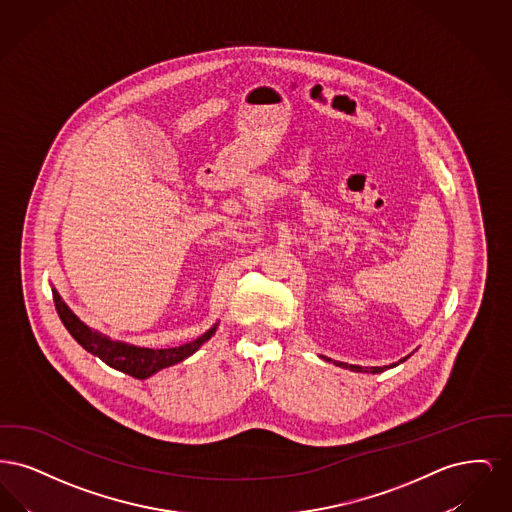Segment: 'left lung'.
<instances>
[{"label": "left lung", "instance_id": "1", "mask_svg": "<svg viewBox=\"0 0 512 512\" xmlns=\"http://www.w3.org/2000/svg\"><path fill=\"white\" fill-rule=\"evenodd\" d=\"M326 361H330V359H326ZM403 361H407V357L403 359ZM401 361V363H403ZM334 365L341 366V368H349V370H353V372H370V374H378V372H384V370H388L391 366H357V365H347V363H338V361H334Z\"/></svg>", "mask_w": 512, "mask_h": 512}]
</instances>
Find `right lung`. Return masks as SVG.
Listing matches in <instances>:
<instances>
[{
    "mask_svg": "<svg viewBox=\"0 0 512 512\" xmlns=\"http://www.w3.org/2000/svg\"><path fill=\"white\" fill-rule=\"evenodd\" d=\"M53 301H55V309H57V315L61 318V322L71 332L74 340L78 341L86 351H90L92 355L99 357L105 365L113 366V368L126 372L134 378H140V380H146L149 376H153L155 372H159L161 368L176 365V363L184 361L186 357L194 355L195 351L205 341L209 340L217 330V326H213L211 330H207L197 340L186 343V345H180V347L147 349V347L126 345L121 341H111L109 338L98 334V332H92L84 322L78 320V317L65 305V301L55 290H53Z\"/></svg>",
    "mask_w": 512,
    "mask_h": 512,
    "instance_id": "right-lung-1",
    "label": "right lung"
}]
</instances>
